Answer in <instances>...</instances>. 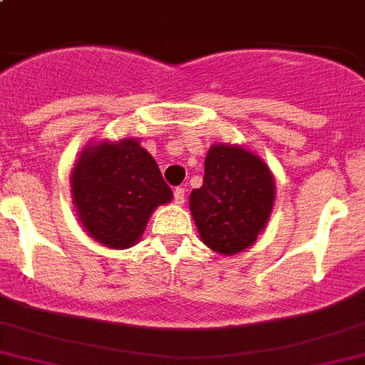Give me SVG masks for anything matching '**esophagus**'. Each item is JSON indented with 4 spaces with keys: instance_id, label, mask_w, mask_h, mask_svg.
Wrapping results in <instances>:
<instances>
[{
    "instance_id": "obj_1",
    "label": "esophagus",
    "mask_w": 365,
    "mask_h": 365,
    "mask_svg": "<svg viewBox=\"0 0 365 365\" xmlns=\"http://www.w3.org/2000/svg\"><path fill=\"white\" fill-rule=\"evenodd\" d=\"M173 200H175L177 205H182L186 200V188H182V186H177L175 190H173Z\"/></svg>"
}]
</instances>
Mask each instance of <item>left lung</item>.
I'll return each instance as SVG.
<instances>
[{
  "instance_id": "8db88e82",
  "label": "left lung",
  "mask_w": 365,
  "mask_h": 365,
  "mask_svg": "<svg viewBox=\"0 0 365 365\" xmlns=\"http://www.w3.org/2000/svg\"><path fill=\"white\" fill-rule=\"evenodd\" d=\"M269 165L239 145H212L205 158L203 186L190 194V212L210 250L235 255L264 230L274 205Z\"/></svg>"
}]
</instances>
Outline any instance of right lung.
Wrapping results in <instances>:
<instances>
[{
	"label": "right lung",
	"instance_id": "add662e5",
	"mask_svg": "<svg viewBox=\"0 0 365 365\" xmlns=\"http://www.w3.org/2000/svg\"><path fill=\"white\" fill-rule=\"evenodd\" d=\"M71 192L86 233L113 250L134 246L156 207L173 197L155 158L132 138L81 150Z\"/></svg>",
	"mask_w": 365,
	"mask_h": 365
}]
</instances>
